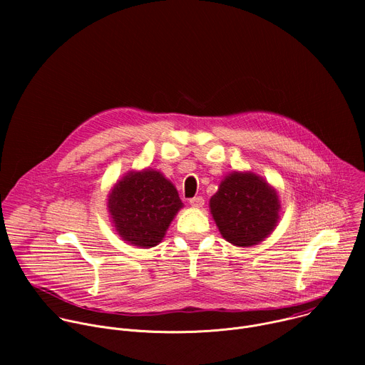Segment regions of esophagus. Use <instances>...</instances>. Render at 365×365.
I'll use <instances>...</instances> for the list:
<instances>
[{"label": "esophagus", "instance_id": "obj_1", "mask_svg": "<svg viewBox=\"0 0 365 365\" xmlns=\"http://www.w3.org/2000/svg\"><path fill=\"white\" fill-rule=\"evenodd\" d=\"M189 203H190V206H193V207H202V206L205 205V199H203L202 196H196V197L189 199Z\"/></svg>", "mask_w": 365, "mask_h": 365}]
</instances>
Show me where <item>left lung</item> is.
I'll list each match as a JSON object with an SVG mask.
<instances>
[{"label":"left lung","instance_id":"8db88e82","mask_svg":"<svg viewBox=\"0 0 365 365\" xmlns=\"http://www.w3.org/2000/svg\"><path fill=\"white\" fill-rule=\"evenodd\" d=\"M210 210L221 235L235 247L264 241L280 221L277 190L252 172H232L220 183Z\"/></svg>","mask_w":365,"mask_h":365}]
</instances>
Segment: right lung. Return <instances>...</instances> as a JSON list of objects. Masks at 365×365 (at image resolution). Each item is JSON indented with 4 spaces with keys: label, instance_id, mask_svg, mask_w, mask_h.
Segmentation results:
<instances>
[{
    "label": "right lung",
    "instance_id": "obj_1",
    "mask_svg": "<svg viewBox=\"0 0 365 365\" xmlns=\"http://www.w3.org/2000/svg\"><path fill=\"white\" fill-rule=\"evenodd\" d=\"M108 212L117 234L138 248L158 245L183 207L175 185L159 170H131L108 195Z\"/></svg>",
    "mask_w": 365,
    "mask_h": 365
}]
</instances>
